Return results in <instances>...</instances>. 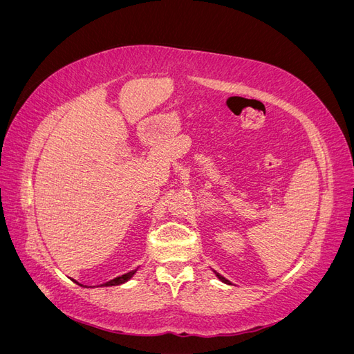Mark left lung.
<instances>
[{"mask_svg": "<svg viewBox=\"0 0 354 354\" xmlns=\"http://www.w3.org/2000/svg\"><path fill=\"white\" fill-rule=\"evenodd\" d=\"M217 276H218V279H220V281H223L224 283H230V282L226 279V277H223V276H221V274H218V273H217Z\"/></svg>", "mask_w": 354, "mask_h": 354, "instance_id": "1", "label": "left lung"}]
</instances>
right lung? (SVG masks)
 Returning <instances> with one entry per match:
<instances>
[{
	"label": "right lung",
	"instance_id": "1",
	"mask_svg": "<svg viewBox=\"0 0 354 354\" xmlns=\"http://www.w3.org/2000/svg\"><path fill=\"white\" fill-rule=\"evenodd\" d=\"M134 273H136V270H131V272H128V273H125V274H122V276H118V277H115V279H112V281H109V282L103 283L102 286H115V285H121V283H124V282H127L128 279H130V277H131Z\"/></svg>",
	"mask_w": 354,
	"mask_h": 354
}]
</instances>
